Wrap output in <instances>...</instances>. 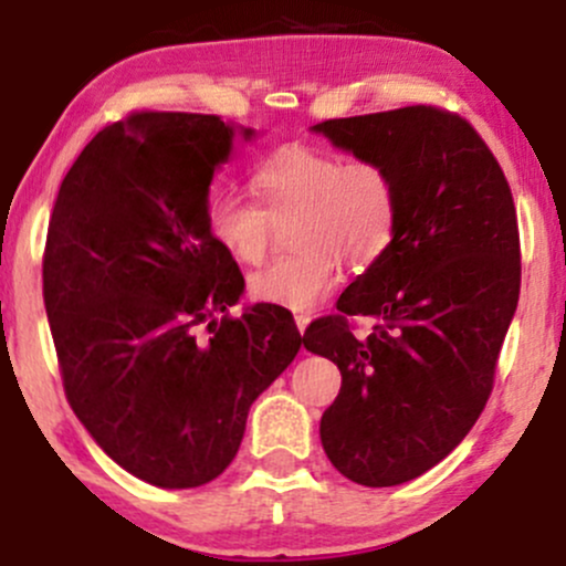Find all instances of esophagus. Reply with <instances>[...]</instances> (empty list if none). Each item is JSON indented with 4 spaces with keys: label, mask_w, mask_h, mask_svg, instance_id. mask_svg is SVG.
Masks as SVG:
<instances>
[{
    "label": "esophagus",
    "mask_w": 566,
    "mask_h": 566,
    "mask_svg": "<svg viewBox=\"0 0 566 566\" xmlns=\"http://www.w3.org/2000/svg\"><path fill=\"white\" fill-rule=\"evenodd\" d=\"M295 324H297V329H301V335H303L305 327L311 324V316L308 314H295Z\"/></svg>",
    "instance_id": "1"
}]
</instances>
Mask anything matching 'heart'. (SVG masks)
<instances>
[{
    "label": "heart",
    "mask_w": 566,
    "mask_h": 566,
    "mask_svg": "<svg viewBox=\"0 0 566 566\" xmlns=\"http://www.w3.org/2000/svg\"><path fill=\"white\" fill-rule=\"evenodd\" d=\"M250 188L258 205L233 193L212 197L207 231L233 261L255 265L269 255L274 223L295 218L290 242L297 255L263 265L247 282L258 303L314 308L340 282L343 263L350 271L373 269L399 231V186L375 159L292 143L252 170Z\"/></svg>",
    "instance_id": "heart-1"
}]
</instances>
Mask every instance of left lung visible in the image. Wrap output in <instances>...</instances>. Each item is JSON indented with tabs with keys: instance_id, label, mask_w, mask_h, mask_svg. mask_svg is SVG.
Instances as JSON below:
<instances>
[{
	"instance_id": "1",
	"label": "left lung",
	"mask_w": 566,
	"mask_h": 566,
	"mask_svg": "<svg viewBox=\"0 0 566 566\" xmlns=\"http://www.w3.org/2000/svg\"><path fill=\"white\" fill-rule=\"evenodd\" d=\"M314 133L386 165L401 199L388 255L303 335L343 375L322 447L350 482L405 484L444 460L490 399L522 287L516 207L482 135L444 108L327 119ZM350 315L376 322L367 338Z\"/></svg>"
}]
</instances>
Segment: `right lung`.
I'll use <instances>...</instances> for the list:
<instances>
[{
	"instance_id": "add662e5",
	"label": "right lung",
	"mask_w": 566,
	"mask_h": 566,
	"mask_svg": "<svg viewBox=\"0 0 566 566\" xmlns=\"http://www.w3.org/2000/svg\"><path fill=\"white\" fill-rule=\"evenodd\" d=\"M231 146L220 116L129 114L84 146L50 216L42 292L69 405L165 490L229 469L252 401L301 350L287 308L229 316L244 276L210 239L207 193Z\"/></svg>"
}]
</instances>
